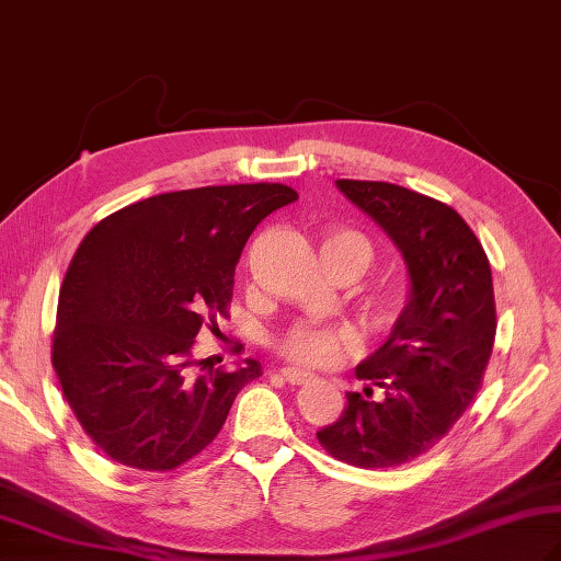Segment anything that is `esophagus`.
I'll return each mask as SVG.
<instances>
[{"instance_id":"obj_1","label":"esophagus","mask_w":561,"mask_h":561,"mask_svg":"<svg viewBox=\"0 0 561 561\" xmlns=\"http://www.w3.org/2000/svg\"><path fill=\"white\" fill-rule=\"evenodd\" d=\"M279 375L284 377V381H289L291 386H298V383H306L310 381V375L304 369H296V367H282Z\"/></svg>"}]
</instances>
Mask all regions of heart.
I'll use <instances>...</instances> for the list:
<instances>
[{"instance_id":"heart-1","label":"heart","mask_w":561,"mask_h":561,"mask_svg":"<svg viewBox=\"0 0 561 561\" xmlns=\"http://www.w3.org/2000/svg\"><path fill=\"white\" fill-rule=\"evenodd\" d=\"M322 247H334L346 253L351 257V263L355 265L357 275H363L369 263L375 261V247H371V241L360 232H353V229H341V232L329 234ZM400 300H403L400 291L389 286V289L379 291L375 306L381 314H393L400 308ZM353 346L355 334L348 327H329L308 320L294 324L279 341V351L286 360H291L300 367L318 369L336 365L339 357Z\"/></svg>"}]
</instances>
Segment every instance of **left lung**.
<instances>
[{
  "instance_id": "left-lung-1",
  "label": "left lung",
  "mask_w": 561,
  "mask_h": 561,
  "mask_svg": "<svg viewBox=\"0 0 561 561\" xmlns=\"http://www.w3.org/2000/svg\"><path fill=\"white\" fill-rule=\"evenodd\" d=\"M351 204L396 243L410 294L391 336L355 367L383 400L346 393L318 440L341 462L389 469L428 453L481 389L495 341V296L485 251L459 213L391 182L336 180Z\"/></svg>"
}]
</instances>
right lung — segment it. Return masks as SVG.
<instances>
[{
	"label": "right lung",
	"mask_w": 561,
	"mask_h": 561,
	"mask_svg": "<svg viewBox=\"0 0 561 561\" xmlns=\"http://www.w3.org/2000/svg\"><path fill=\"white\" fill-rule=\"evenodd\" d=\"M296 198L267 182L158 194L82 239L61 284L51 365L84 434L113 462L141 471L190 462L263 375L251 357L215 369L192 348L201 327L215 332V314H227L253 229Z\"/></svg>",
	"instance_id": "1"
}]
</instances>
